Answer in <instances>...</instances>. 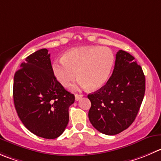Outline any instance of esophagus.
<instances>
[{
  "label": "esophagus",
  "instance_id": "34e87169",
  "mask_svg": "<svg viewBox=\"0 0 161 161\" xmlns=\"http://www.w3.org/2000/svg\"><path fill=\"white\" fill-rule=\"evenodd\" d=\"M83 97V95L82 94H75V101H79V100L81 99V98Z\"/></svg>",
  "mask_w": 161,
  "mask_h": 161
}]
</instances>
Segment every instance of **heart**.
Listing matches in <instances>:
<instances>
[{
	"label": "heart",
	"mask_w": 161,
	"mask_h": 161,
	"mask_svg": "<svg viewBox=\"0 0 161 161\" xmlns=\"http://www.w3.org/2000/svg\"><path fill=\"white\" fill-rule=\"evenodd\" d=\"M115 63V56L110 49L88 46L73 49L63 59L53 64V72L58 82L68 86L76 77L80 79L74 90L90 87L96 90L107 82Z\"/></svg>",
	"instance_id": "obj_1"
}]
</instances>
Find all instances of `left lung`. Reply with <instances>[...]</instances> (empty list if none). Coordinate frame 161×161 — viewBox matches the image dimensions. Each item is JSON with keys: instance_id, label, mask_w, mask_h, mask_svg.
Segmentation results:
<instances>
[{"instance_id": "obj_1", "label": "left lung", "mask_w": 161, "mask_h": 161, "mask_svg": "<svg viewBox=\"0 0 161 161\" xmlns=\"http://www.w3.org/2000/svg\"><path fill=\"white\" fill-rule=\"evenodd\" d=\"M146 90V78L135 57L124 50L115 56L113 72L105 85L88 98L91 102L88 116L95 129L115 135L135 121Z\"/></svg>"}]
</instances>
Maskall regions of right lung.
Wrapping results in <instances>:
<instances>
[{
	"instance_id": "1",
	"label": "right lung",
	"mask_w": 161,
	"mask_h": 161,
	"mask_svg": "<svg viewBox=\"0 0 161 161\" xmlns=\"http://www.w3.org/2000/svg\"><path fill=\"white\" fill-rule=\"evenodd\" d=\"M48 52L36 51L21 64L14 76L13 99L20 120L31 133L54 139L68 125L75 96L57 80Z\"/></svg>"
}]
</instances>
